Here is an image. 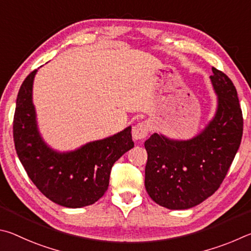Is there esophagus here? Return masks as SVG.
Returning <instances> with one entry per match:
<instances>
[{
    "label": "esophagus",
    "instance_id": "1",
    "mask_svg": "<svg viewBox=\"0 0 251 251\" xmlns=\"http://www.w3.org/2000/svg\"><path fill=\"white\" fill-rule=\"evenodd\" d=\"M150 126L148 122H139L132 128V138L134 140H143L149 134Z\"/></svg>",
    "mask_w": 251,
    "mask_h": 251
}]
</instances>
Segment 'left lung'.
<instances>
[{"label": "left lung", "instance_id": "1", "mask_svg": "<svg viewBox=\"0 0 251 251\" xmlns=\"http://www.w3.org/2000/svg\"><path fill=\"white\" fill-rule=\"evenodd\" d=\"M212 70L218 105L208 126L186 141L153 133L144 142L146 190L156 204L169 209L194 207L212 196L225 178L243 138V112L234 83L221 70Z\"/></svg>", "mask_w": 251, "mask_h": 251}]
</instances>
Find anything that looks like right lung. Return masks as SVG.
Returning a JSON list of instances; mask_svg holds the SVG:
<instances>
[{"instance_id": "add662e5", "label": "right lung", "mask_w": 251, "mask_h": 251, "mask_svg": "<svg viewBox=\"0 0 251 251\" xmlns=\"http://www.w3.org/2000/svg\"><path fill=\"white\" fill-rule=\"evenodd\" d=\"M37 69L22 83L13 120V138L22 165L39 191L60 206L79 208L96 203L109 186L112 165L134 147L131 126L78 150L59 153L43 141L32 100Z\"/></svg>"}]
</instances>
